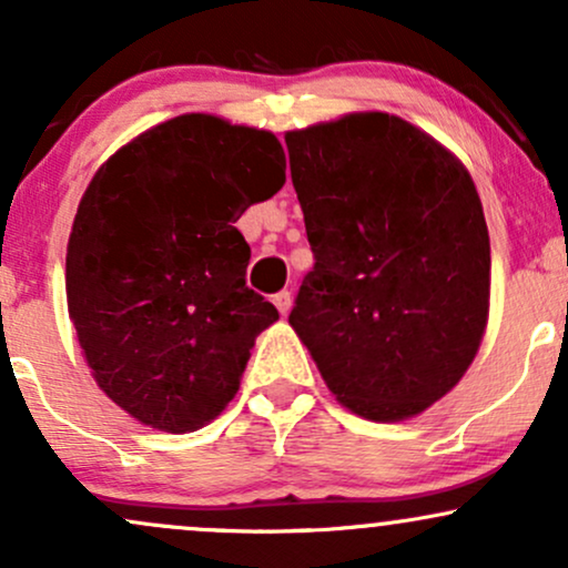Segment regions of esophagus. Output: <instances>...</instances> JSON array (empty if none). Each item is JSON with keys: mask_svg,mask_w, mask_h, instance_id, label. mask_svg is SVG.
<instances>
[{"mask_svg": "<svg viewBox=\"0 0 568 568\" xmlns=\"http://www.w3.org/2000/svg\"><path fill=\"white\" fill-rule=\"evenodd\" d=\"M273 305H276V311L282 313V316H286L292 307V292H276V295H273Z\"/></svg>", "mask_w": 568, "mask_h": 568, "instance_id": "obj_1", "label": "esophagus"}]
</instances>
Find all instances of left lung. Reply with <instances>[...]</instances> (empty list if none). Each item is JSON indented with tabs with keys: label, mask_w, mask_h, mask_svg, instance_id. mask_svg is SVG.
I'll list each match as a JSON object with an SVG mask.
<instances>
[{
	"label": "left lung",
	"mask_w": 568,
	"mask_h": 568,
	"mask_svg": "<svg viewBox=\"0 0 568 568\" xmlns=\"http://www.w3.org/2000/svg\"><path fill=\"white\" fill-rule=\"evenodd\" d=\"M284 139L316 257L290 324L345 408L416 416L460 382L487 326L477 186L397 115L353 113Z\"/></svg>",
	"instance_id": "1"
}]
</instances>
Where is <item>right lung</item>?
Masks as SVG:
<instances>
[{"mask_svg":"<svg viewBox=\"0 0 568 568\" xmlns=\"http://www.w3.org/2000/svg\"><path fill=\"white\" fill-rule=\"evenodd\" d=\"M271 131L205 113L144 131L83 192L68 240V313L104 395L152 429L213 422L255 337L278 318L244 273L236 219L284 186Z\"/></svg>","mask_w":568,"mask_h":568,"instance_id":"1","label":"right lung"}]
</instances>
